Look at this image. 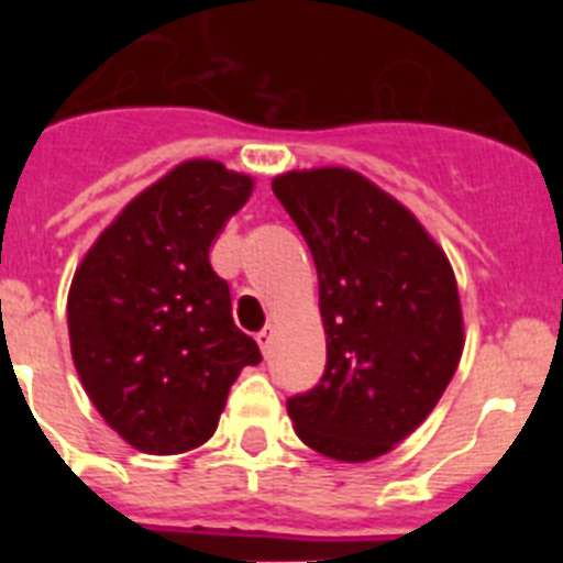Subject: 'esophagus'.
I'll return each mask as SVG.
<instances>
[{
  "instance_id": "34e87169",
  "label": "esophagus",
  "mask_w": 563,
  "mask_h": 563,
  "mask_svg": "<svg viewBox=\"0 0 563 563\" xmlns=\"http://www.w3.org/2000/svg\"><path fill=\"white\" fill-rule=\"evenodd\" d=\"M256 343L262 346V352H265V357L271 355V346H273V330L271 327H265L262 332H256Z\"/></svg>"
}]
</instances>
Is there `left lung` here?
Listing matches in <instances>:
<instances>
[{
	"instance_id": "1",
	"label": "left lung",
	"mask_w": 563,
	"mask_h": 563,
	"mask_svg": "<svg viewBox=\"0 0 563 563\" xmlns=\"http://www.w3.org/2000/svg\"><path fill=\"white\" fill-rule=\"evenodd\" d=\"M273 194L318 271L327 369L287 400L318 454L366 462L411 434L462 355V310L449 258L411 211L350 168L290 172Z\"/></svg>"
}]
</instances>
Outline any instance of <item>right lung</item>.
Instances as JSON below:
<instances>
[{
	"label": "right lung",
	"mask_w": 563,
	"mask_h": 563,
	"mask_svg": "<svg viewBox=\"0 0 563 563\" xmlns=\"http://www.w3.org/2000/svg\"><path fill=\"white\" fill-rule=\"evenodd\" d=\"M251 188L222 163H180L123 208L76 271L67 321L78 377L137 451L202 445L239 372L262 361L208 258Z\"/></svg>",
	"instance_id": "right-lung-1"
}]
</instances>
